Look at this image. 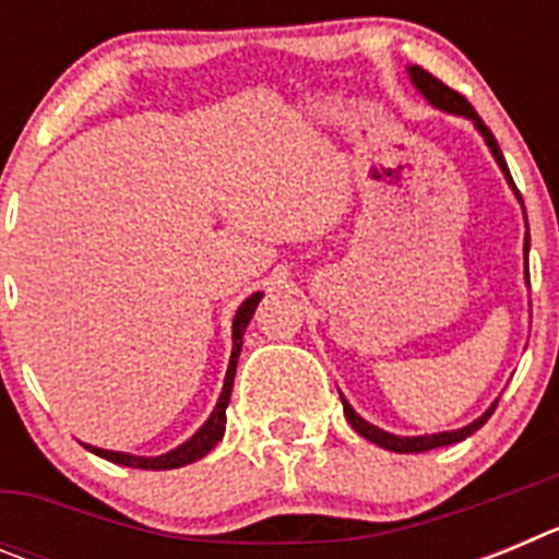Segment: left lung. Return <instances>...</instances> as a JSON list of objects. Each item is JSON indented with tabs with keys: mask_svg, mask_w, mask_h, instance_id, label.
Here are the masks:
<instances>
[{
	"mask_svg": "<svg viewBox=\"0 0 559 559\" xmlns=\"http://www.w3.org/2000/svg\"><path fill=\"white\" fill-rule=\"evenodd\" d=\"M408 78H412V83L417 86V92L423 97H426L428 103H431L433 108H442V111L448 114H456V117H467V120L473 122V126L478 128V133L484 136V142H487V147L492 151V156H496L498 167H501V173L507 176V181H510V187L515 190L518 201H521V192H518L515 181H512L510 176V167H507V162H503V153L501 147H498L496 136H492V131L481 122V117L476 114V108L471 106V103L464 100L459 92H453L451 86H445V83L439 81V78H433L431 72H426L423 67H408ZM523 204V201H521ZM526 254H530V231H526ZM526 280H530V271H526ZM341 406H344V417H347L349 426L355 428V431L360 433L364 439H369V442H374V445L386 448V451H394V453H423V451H433V448H445V445H453V442H462V439L471 437L473 431H478V428L490 419V414L496 412L498 403H492L487 412L481 414L478 419H473L471 426L464 428H456V431H442V433H426V437H394V433L389 431H380L378 426H372V423H367V419L360 417V414H355V408L349 406L347 397L341 394Z\"/></svg>",
	"mask_w": 559,
	"mask_h": 559,
	"instance_id": "1",
	"label": "left lung"
}]
</instances>
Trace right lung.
Wrapping results in <instances>:
<instances>
[{
	"instance_id": "obj_1",
	"label": "right lung",
	"mask_w": 559,
	"mask_h": 559,
	"mask_svg": "<svg viewBox=\"0 0 559 559\" xmlns=\"http://www.w3.org/2000/svg\"><path fill=\"white\" fill-rule=\"evenodd\" d=\"M260 299H263V294L257 290V294H251L249 299H246V302L237 308L235 322H231V358H229V369H226L224 389H221L218 406H215V412L210 414V419H206L204 426H201L199 431L187 439L185 445H179L176 451H170V453H162V456H131V453L103 451V448H95V445H86L88 451L100 459H108V462H114V464H122V467H140V471H173V467H185V464L204 459L206 453L218 445L221 439H224L226 406H229L231 383H235L237 355H240V347H243V333H246V328H249L251 316H254Z\"/></svg>"
}]
</instances>
